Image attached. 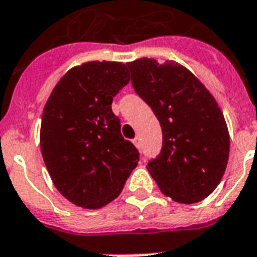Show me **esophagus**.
Returning a JSON list of instances; mask_svg holds the SVG:
<instances>
[{
	"label": "esophagus",
	"instance_id": "obj_1",
	"mask_svg": "<svg viewBox=\"0 0 257 257\" xmlns=\"http://www.w3.org/2000/svg\"><path fill=\"white\" fill-rule=\"evenodd\" d=\"M134 144L138 148H140V138H135L134 139Z\"/></svg>",
	"mask_w": 257,
	"mask_h": 257
}]
</instances>
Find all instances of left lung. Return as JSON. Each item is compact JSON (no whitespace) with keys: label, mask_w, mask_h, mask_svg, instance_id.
Returning <instances> with one entry per match:
<instances>
[{"label":"left lung","mask_w":257,"mask_h":257,"mask_svg":"<svg viewBox=\"0 0 257 257\" xmlns=\"http://www.w3.org/2000/svg\"><path fill=\"white\" fill-rule=\"evenodd\" d=\"M136 94L162 128V148L147 169L163 195L192 204L206 199L225 174L230 139L214 96L173 61L128 62Z\"/></svg>","instance_id":"obj_1"}]
</instances>
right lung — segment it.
Segmentation results:
<instances>
[{
	"label": "right lung",
	"instance_id": "right-lung-1",
	"mask_svg": "<svg viewBox=\"0 0 257 257\" xmlns=\"http://www.w3.org/2000/svg\"><path fill=\"white\" fill-rule=\"evenodd\" d=\"M129 83L122 62L75 66L56 85L41 125V151L61 195L84 208L114 200L139 162V151L121 135L113 98Z\"/></svg>",
	"mask_w": 257,
	"mask_h": 257
}]
</instances>
